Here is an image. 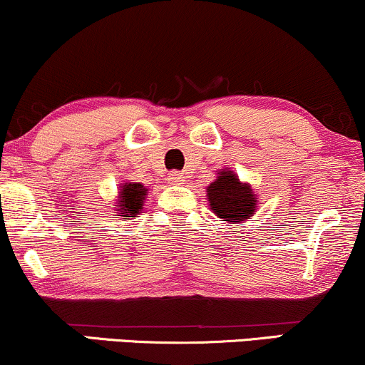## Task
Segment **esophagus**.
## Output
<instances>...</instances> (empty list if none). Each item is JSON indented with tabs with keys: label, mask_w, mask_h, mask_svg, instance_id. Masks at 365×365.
<instances>
[{
	"label": "esophagus",
	"mask_w": 365,
	"mask_h": 365,
	"mask_svg": "<svg viewBox=\"0 0 365 365\" xmlns=\"http://www.w3.org/2000/svg\"><path fill=\"white\" fill-rule=\"evenodd\" d=\"M168 180L170 183H173V185H180V183L185 182V177H183V173H178V171H171L168 175Z\"/></svg>",
	"instance_id": "1"
}]
</instances>
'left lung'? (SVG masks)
I'll return each instance as SVG.
<instances>
[{"instance_id":"8db88e82","label":"left lung","mask_w":365,"mask_h":365,"mask_svg":"<svg viewBox=\"0 0 365 365\" xmlns=\"http://www.w3.org/2000/svg\"><path fill=\"white\" fill-rule=\"evenodd\" d=\"M207 206L226 225L244 223L259 207L257 194L250 183L240 182L233 170H217V177L206 188Z\"/></svg>"}]
</instances>
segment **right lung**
Wrapping results in <instances>:
<instances>
[{
	"mask_svg": "<svg viewBox=\"0 0 365 365\" xmlns=\"http://www.w3.org/2000/svg\"><path fill=\"white\" fill-rule=\"evenodd\" d=\"M148 197V188L142 183L137 182H125L120 183L118 195L115 199V217H121V220H133L142 212V206Z\"/></svg>",
	"mask_w": 365,
	"mask_h": 365,
	"instance_id": "right-lung-1",
	"label": "right lung"
}]
</instances>
